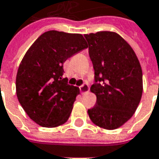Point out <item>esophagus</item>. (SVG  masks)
I'll return each instance as SVG.
<instances>
[{"instance_id": "34e87169", "label": "esophagus", "mask_w": 159, "mask_h": 159, "mask_svg": "<svg viewBox=\"0 0 159 159\" xmlns=\"http://www.w3.org/2000/svg\"><path fill=\"white\" fill-rule=\"evenodd\" d=\"M80 91L81 94H86L89 91V86L88 83H84L80 87Z\"/></svg>"}]
</instances>
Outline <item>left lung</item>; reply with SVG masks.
Segmentation results:
<instances>
[{
	"instance_id": "left-lung-1",
	"label": "left lung",
	"mask_w": 159,
	"mask_h": 159,
	"mask_svg": "<svg viewBox=\"0 0 159 159\" xmlns=\"http://www.w3.org/2000/svg\"><path fill=\"white\" fill-rule=\"evenodd\" d=\"M95 70L90 90L95 106L88 111L92 122L113 130L125 124L136 111L143 95V71L130 45L119 34H85Z\"/></svg>"
}]
</instances>
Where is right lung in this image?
<instances>
[{"label": "right lung", "instance_id": "obj_1", "mask_svg": "<svg viewBox=\"0 0 159 159\" xmlns=\"http://www.w3.org/2000/svg\"><path fill=\"white\" fill-rule=\"evenodd\" d=\"M87 48L81 34L48 31L25 53L16 74V95L38 125L55 127L69 119L80 90L63 77L64 63Z\"/></svg>", "mask_w": 159, "mask_h": 159}]
</instances>
